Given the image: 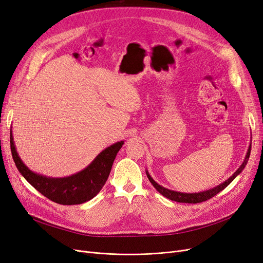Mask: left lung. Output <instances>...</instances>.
<instances>
[{"label":"left lung","instance_id":"left-lung-1","mask_svg":"<svg viewBox=\"0 0 263 263\" xmlns=\"http://www.w3.org/2000/svg\"><path fill=\"white\" fill-rule=\"evenodd\" d=\"M250 151H251V144L249 145V148H248V152L246 154V157H245L244 161H242V163L240 164V167L234 173H233L228 180H226L223 183L219 184V185H217L216 187H212V189L207 190V191H202V192H198V193H181V192H177V191H172V190H168L166 187H163V186L159 185L157 182H155L154 179L149 176L148 171H146V176H147L149 182L153 184V186L156 189L162 196L167 197V198H169L173 201H178V202L197 203V202L208 200L211 197L216 196L218 193H220L221 191L224 190L229 185V184L238 176V174H240V172L244 170L245 166L248 162V159H249V156H250Z\"/></svg>","mask_w":263,"mask_h":263}]
</instances>
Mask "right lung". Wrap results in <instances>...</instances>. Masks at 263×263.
Here are the masks:
<instances>
[{
  "mask_svg": "<svg viewBox=\"0 0 263 263\" xmlns=\"http://www.w3.org/2000/svg\"><path fill=\"white\" fill-rule=\"evenodd\" d=\"M123 141L117 142L102 151L83 170L65 178H51L29 169L18 156L11 130V151L18 171L46 198L61 205H80L89 201L100 193L108 179L117 153Z\"/></svg>",
  "mask_w": 263,
  "mask_h": 263,
  "instance_id": "right-lung-1",
  "label": "right lung"
}]
</instances>
